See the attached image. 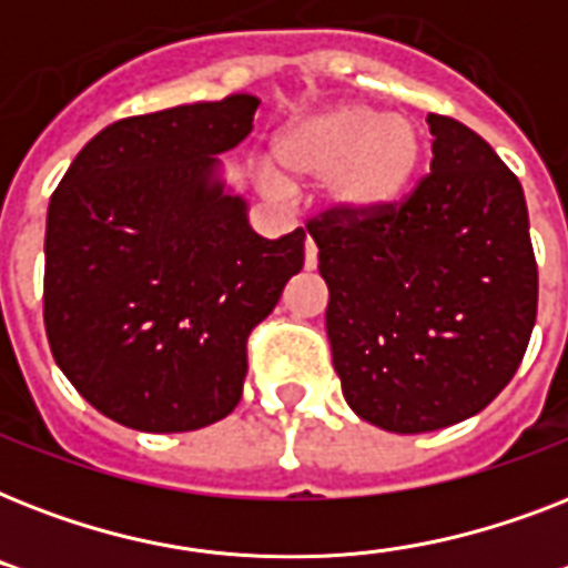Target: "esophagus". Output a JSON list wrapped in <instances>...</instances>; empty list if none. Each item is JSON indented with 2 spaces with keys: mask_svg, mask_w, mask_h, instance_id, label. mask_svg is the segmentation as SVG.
I'll list each match as a JSON object with an SVG mask.
<instances>
[{
  "mask_svg": "<svg viewBox=\"0 0 568 568\" xmlns=\"http://www.w3.org/2000/svg\"><path fill=\"white\" fill-rule=\"evenodd\" d=\"M318 265V247H315V241L306 239V271Z\"/></svg>",
  "mask_w": 568,
  "mask_h": 568,
  "instance_id": "obj_1",
  "label": "esophagus"
}]
</instances>
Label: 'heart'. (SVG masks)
I'll list each match as a JSON object with an SVG mask.
<instances>
[{
  "label": "heart",
  "instance_id": "1",
  "mask_svg": "<svg viewBox=\"0 0 568 568\" xmlns=\"http://www.w3.org/2000/svg\"><path fill=\"white\" fill-rule=\"evenodd\" d=\"M274 159L280 173H262L271 191L327 180L329 205L365 217L395 205L413 185L424 162V135L404 114L338 102L280 129Z\"/></svg>",
  "mask_w": 568,
  "mask_h": 568
}]
</instances>
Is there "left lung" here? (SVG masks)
I'll return each mask as SVG.
<instances>
[{
	"instance_id": "1",
	"label": "left lung",
	"mask_w": 568,
	"mask_h": 568,
	"mask_svg": "<svg viewBox=\"0 0 568 568\" xmlns=\"http://www.w3.org/2000/svg\"><path fill=\"white\" fill-rule=\"evenodd\" d=\"M430 173L400 205L306 223L347 406L388 433L466 422L513 379L537 321L519 180L459 120L427 114Z\"/></svg>"
}]
</instances>
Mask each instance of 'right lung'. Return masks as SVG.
Returning <instances> with one entry per match:
<instances>
[{
    "label": "right lung",
    "instance_id": "1",
    "mask_svg": "<svg viewBox=\"0 0 568 568\" xmlns=\"http://www.w3.org/2000/svg\"><path fill=\"white\" fill-rule=\"evenodd\" d=\"M232 93L111 123L49 200L43 321L58 368L111 422L185 433L239 406L247 336L303 267L262 239L217 155L253 132Z\"/></svg>",
    "mask_w": 568,
    "mask_h": 568
}]
</instances>
